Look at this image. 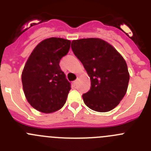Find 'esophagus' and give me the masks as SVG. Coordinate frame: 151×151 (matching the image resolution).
<instances>
[{
	"label": "esophagus",
	"instance_id": "obj_1",
	"mask_svg": "<svg viewBox=\"0 0 151 151\" xmlns=\"http://www.w3.org/2000/svg\"><path fill=\"white\" fill-rule=\"evenodd\" d=\"M73 85H75V86H76V85H77V80H75V81H73Z\"/></svg>",
	"mask_w": 151,
	"mask_h": 151
}]
</instances>
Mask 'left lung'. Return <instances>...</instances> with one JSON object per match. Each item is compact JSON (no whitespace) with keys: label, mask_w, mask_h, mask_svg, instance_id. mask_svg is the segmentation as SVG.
I'll list each match as a JSON object with an SVG mask.
<instances>
[{"label":"left lung","mask_w":151,"mask_h":151,"mask_svg":"<svg viewBox=\"0 0 151 151\" xmlns=\"http://www.w3.org/2000/svg\"><path fill=\"white\" fill-rule=\"evenodd\" d=\"M76 57L90 76L91 89L83 94L85 104L97 112H108L119 104L129 82L127 64L113 46L100 38L72 41Z\"/></svg>","instance_id":"8db88e82"}]
</instances>
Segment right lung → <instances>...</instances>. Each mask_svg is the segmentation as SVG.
Returning a JSON list of instances; mask_svg holds the SVG:
<instances>
[{"instance_id": "right-lung-1", "label": "right lung", "mask_w": 151, "mask_h": 151, "mask_svg": "<svg viewBox=\"0 0 151 151\" xmlns=\"http://www.w3.org/2000/svg\"><path fill=\"white\" fill-rule=\"evenodd\" d=\"M71 41L50 38L32 52L22 73L24 94L30 105L42 113L60 110L66 101L71 84L61 70L60 61L67 54Z\"/></svg>"}]
</instances>
